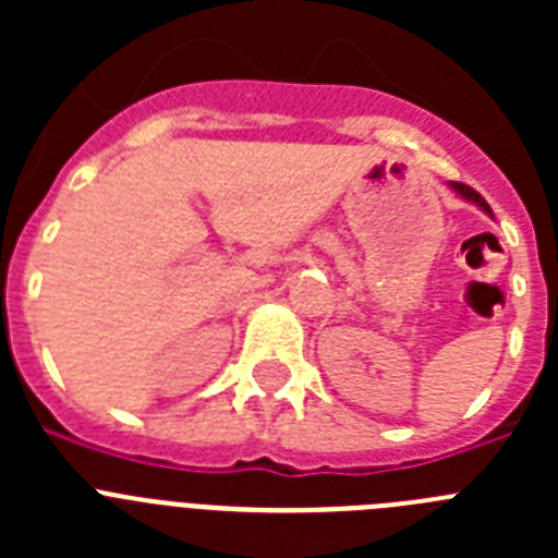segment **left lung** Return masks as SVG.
Instances as JSON below:
<instances>
[{"instance_id":"left-lung-1","label":"left lung","mask_w":558,"mask_h":558,"mask_svg":"<svg viewBox=\"0 0 558 558\" xmlns=\"http://www.w3.org/2000/svg\"><path fill=\"white\" fill-rule=\"evenodd\" d=\"M450 190L456 192V195H461L463 201H470V204H475V206H481L483 211H486V215H492V209H489V204H486V201L481 198V195H477L475 190H472V186H466V184H458V181H450Z\"/></svg>"}]
</instances>
